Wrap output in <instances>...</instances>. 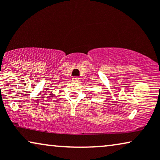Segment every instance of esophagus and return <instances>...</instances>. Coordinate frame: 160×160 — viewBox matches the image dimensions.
<instances>
[{
  "label": "esophagus",
  "mask_w": 160,
  "mask_h": 160,
  "mask_svg": "<svg viewBox=\"0 0 160 160\" xmlns=\"http://www.w3.org/2000/svg\"><path fill=\"white\" fill-rule=\"evenodd\" d=\"M72 81H73V82H78V81H79V78L78 77H73L72 78Z\"/></svg>",
  "instance_id": "obj_1"
}]
</instances>
